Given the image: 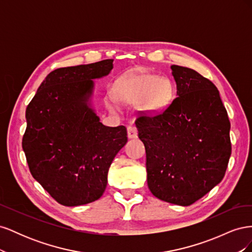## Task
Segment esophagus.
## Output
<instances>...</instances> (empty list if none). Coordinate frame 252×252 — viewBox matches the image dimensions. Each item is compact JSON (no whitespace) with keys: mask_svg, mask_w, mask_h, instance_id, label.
<instances>
[{"mask_svg":"<svg viewBox=\"0 0 252 252\" xmlns=\"http://www.w3.org/2000/svg\"><path fill=\"white\" fill-rule=\"evenodd\" d=\"M127 135L129 139H135L138 138V129L132 126L127 127Z\"/></svg>","mask_w":252,"mask_h":252,"instance_id":"obj_1","label":"esophagus"}]
</instances>
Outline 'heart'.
Returning <instances> with one entry per match:
<instances>
[{"instance_id":"heart-1","label":"heart","mask_w":252,"mask_h":252,"mask_svg":"<svg viewBox=\"0 0 252 252\" xmlns=\"http://www.w3.org/2000/svg\"><path fill=\"white\" fill-rule=\"evenodd\" d=\"M174 88L167 78H158L148 72H135L119 79L113 87V96L124 105L138 104L145 113H158L164 110L173 98ZM108 108L117 109L116 102L109 98Z\"/></svg>"}]
</instances>
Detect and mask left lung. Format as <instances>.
<instances>
[{
    "label": "left lung",
    "instance_id": "1",
    "mask_svg": "<svg viewBox=\"0 0 252 252\" xmlns=\"http://www.w3.org/2000/svg\"><path fill=\"white\" fill-rule=\"evenodd\" d=\"M170 68L178 97L158 116L138 118L135 125L146 150L151 193L189 206L224 178L230 122L215 84L190 68Z\"/></svg>",
    "mask_w": 252,
    "mask_h": 252
}]
</instances>
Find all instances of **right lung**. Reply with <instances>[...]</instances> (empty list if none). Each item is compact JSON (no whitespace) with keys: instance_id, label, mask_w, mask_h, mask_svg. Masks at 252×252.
I'll return each mask as SVG.
<instances>
[{"instance_id":"add662e5","label":"right lung","mask_w":252,"mask_h":252,"mask_svg":"<svg viewBox=\"0 0 252 252\" xmlns=\"http://www.w3.org/2000/svg\"><path fill=\"white\" fill-rule=\"evenodd\" d=\"M112 63L103 60L51 71L26 108L22 146L29 170L64 206L100 199L113 158L127 143L126 127L103 125L91 103L94 80L108 75Z\"/></svg>"}]
</instances>
